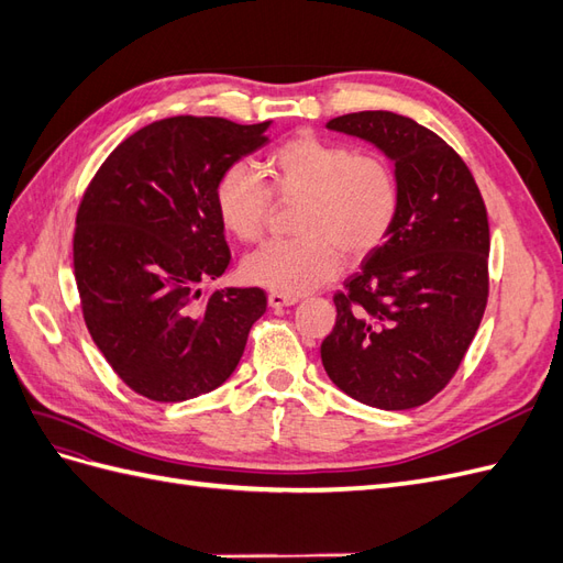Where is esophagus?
I'll return each mask as SVG.
<instances>
[{"mask_svg": "<svg viewBox=\"0 0 563 563\" xmlns=\"http://www.w3.org/2000/svg\"><path fill=\"white\" fill-rule=\"evenodd\" d=\"M267 302L272 310H282V308H291V305L298 302L296 296H284V294H269Z\"/></svg>", "mask_w": 563, "mask_h": 563, "instance_id": "34e87169", "label": "esophagus"}]
</instances>
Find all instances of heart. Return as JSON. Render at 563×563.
<instances>
[{
	"label": "heart",
	"mask_w": 563,
	"mask_h": 563,
	"mask_svg": "<svg viewBox=\"0 0 563 563\" xmlns=\"http://www.w3.org/2000/svg\"><path fill=\"white\" fill-rule=\"evenodd\" d=\"M265 168L269 187L246 162L223 168L213 203L220 225L249 244L265 232L272 195L300 199L294 216L298 236L267 242L242 265L246 282L272 294L302 296L335 279L343 253L350 261L366 258L395 225L399 183L378 155L298 133L269 152Z\"/></svg>",
	"instance_id": "b5f03b06"
}]
</instances>
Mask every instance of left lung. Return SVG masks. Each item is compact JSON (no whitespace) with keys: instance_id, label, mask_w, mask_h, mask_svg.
<instances>
[{"instance_id":"left-lung-1","label":"left lung","mask_w":563,"mask_h":563,"mask_svg":"<svg viewBox=\"0 0 563 563\" xmlns=\"http://www.w3.org/2000/svg\"><path fill=\"white\" fill-rule=\"evenodd\" d=\"M333 131L380 147L395 162L399 213L362 272L333 296L323 338L329 378L366 406L406 411L449 385L488 300V216L457 152L411 117L366 110Z\"/></svg>"}]
</instances>
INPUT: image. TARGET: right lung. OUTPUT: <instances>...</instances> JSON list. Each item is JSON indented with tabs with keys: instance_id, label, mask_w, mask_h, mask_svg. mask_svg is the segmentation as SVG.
<instances>
[{
	"instance_id": "1",
	"label": "right lung",
	"mask_w": 563,
	"mask_h": 563,
	"mask_svg": "<svg viewBox=\"0 0 563 563\" xmlns=\"http://www.w3.org/2000/svg\"><path fill=\"white\" fill-rule=\"evenodd\" d=\"M267 126L159 119L119 143L81 197L73 242L81 314L141 397L185 401L223 385L267 308L255 286L201 296L232 258L216 180L267 141Z\"/></svg>"
}]
</instances>
